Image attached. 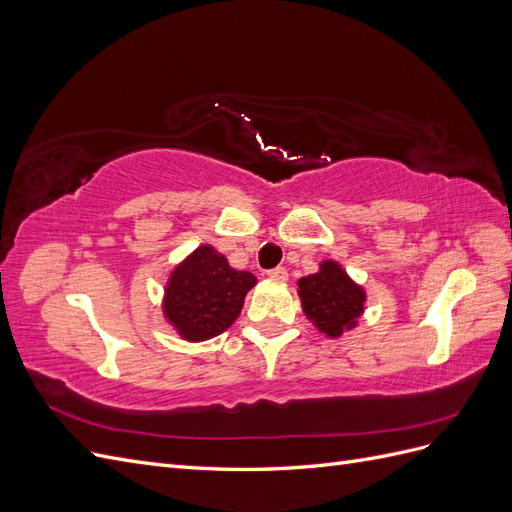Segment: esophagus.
<instances>
[{"label":"esophagus","instance_id":"obj_1","mask_svg":"<svg viewBox=\"0 0 512 512\" xmlns=\"http://www.w3.org/2000/svg\"><path fill=\"white\" fill-rule=\"evenodd\" d=\"M267 275L271 277V280H275V282H286L288 280V271L284 267H275V269L267 271Z\"/></svg>","mask_w":512,"mask_h":512}]
</instances>
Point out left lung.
<instances>
[{
    "mask_svg": "<svg viewBox=\"0 0 512 512\" xmlns=\"http://www.w3.org/2000/svg\"><path fill=\"white\" fill-rule=\"evenodd\" d=\"M303 312L329 337L342 335L361 316L365 294L335 262L327 260L320 271L299 280Z\"/></svg>",
    "mask_w": 512,
    "mask_h": 512,
    "instance_id": "8db88e82",
    "label": "left lung"
}]
</instances>
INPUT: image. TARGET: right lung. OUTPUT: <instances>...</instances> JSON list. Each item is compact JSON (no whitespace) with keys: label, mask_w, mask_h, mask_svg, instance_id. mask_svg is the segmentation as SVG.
<instances>
[{"label":"right lung","mask_w":512,"mask_h":512,"mask_svg":"<svg viewBox=\"0 0 512 512\" xmlns=\"http://www.w3.org/2000/svg\"><path fill=\"white\" fill-rule=\"evenodd\" d=\"M256 277L228 267L226 258L203 245L170 275L164 314L192 342L226 331L239 316Z\"/></svg>","instance_id":"obj_1"}]
</instances>
